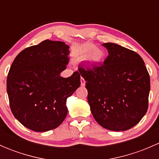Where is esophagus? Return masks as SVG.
<instances>
[{
	"instance_id": "esophagus-1",
	"label": "esophagus",
	"mask_w": 159,
	"mask_h": 159,
	"mask_svg": "<svg viewBox=\"0 0 159 159\" xmlns=\"http://www.w3.org/2000/svg\"><path fill=\"white\" fill-rule=\"evenodd\" d=\"M81 86L85 85V81H84V79L82 78V77L81 78Z\"/></svg>"
}]
</instances>
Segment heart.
Segmentation results:
<instances>
[{"label":"heart","instance_id":"b5f03b06","mask_svg":"<svg viewBox=\"0 0 159 159\" xmlns=\"http://www.w3.org/2000/svg\"><path fill=\"white\" fill-rule=\"evenodd\" d=\"M74 55L79 58H87L89 56L91 61L99 63L104 57V52L101 49H96V46L92 44H83L78 46L74 51Z\"/></svg>","mask_w":159,"mask_h":159}]
</instances>
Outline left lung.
I'll return each mask as SVG.
<instances>
[{
  "label": "left lung",
  "instance_id": "8db88e82",
  "mask_svg": "<svg viewBox=\"0 0 159 159\" xmlns=\"http://www.w3.org/2000/svg\"><path fill=\"white\" fill-rule=\"evenodd\" d=\"M102 45L108 52L104 63L78 70L86 81L88 102L96 121L111 131H126L148 110V72L134 51L113 43Z\"/></svg>",
  "mask_w": 159,
  "mask_h": 159
}]
</instances>
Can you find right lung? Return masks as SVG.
<instances>
[{
    "label": "right lung",
    "instance_id": "obj_1",
    "mask_svg": "<svg viewBox=\"0 0 159 159\" xmlns=\"http://www.w3.org/2000/svg\"><path fill=\"white\" fill-rule=\"evenodd\" d=\"M69 46L45 40L20 51L7 78L11 110L16 119L32 131L58 127L68 114L67 98L81 84L78 71L61 77L68 63Z\"/></svg>",
    "mask_w": 159,
    "mask_h": 159
}]
</instances>
